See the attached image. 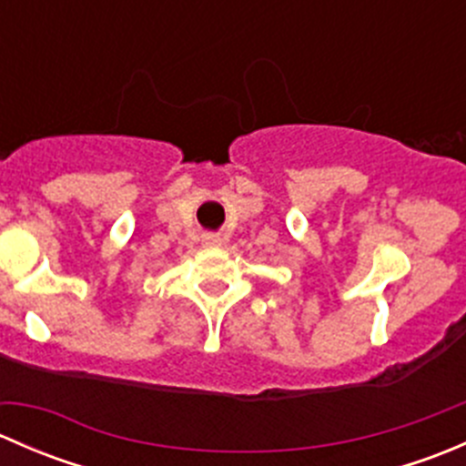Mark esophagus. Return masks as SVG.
I'll return each mask as SVG.
<instances>
[{"label":"esophagus","mask_w":466,"mask_h":466,"mask_svg":"<svg viewBox=\"0 0 466 466\" xmlns=\"http://www.w3.org/2000/svg\"><path fill=\"white\" fill-rule=\"evenodd\" d=\"M223 243V237L220 234H205L203 237V246L207 248H218Z\"/></svg>","instance_id":"1"}]
</instances>
